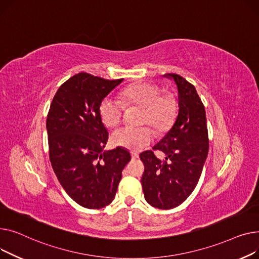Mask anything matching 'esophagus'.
Returning <instances> with one entry per match:
<instances>
[{"label":"esophagus","instance_id":"34e87169","mask_svg":"<svg viewBox=\"0 0 259 259\" xmlns=\"http://www.w3.org/2000/svg\"><path fill=\"white\" fill-rule=\"evenodd\" d=\"M139 158V155L137 154V153H132V159L133 160H136V159H138Z\"/></svg>","mask_w":259,"mask_h":259}]
</instances>
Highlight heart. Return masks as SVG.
I'll return each instance as SVG.
<instances>
[{
  "label": "heart",
  "mask_w": 259,
  "mask_h": 259,
  "mask_svg": "<svg viewBox=\"0 0 259 259\" xmlns=\"http://www.w3.org/2000/svg\"><path fill=\"white\" fill-rule=\"evenodd\" d=\"M158 85L151 83H136L126 88L121 96L125 104L140 105L145 109L142 123H148L158 132L168 128L177 112V102L170 95L161 96ZM124 104L114 97L104 98L99 106V114L105 126L118 125L123 117ZM154 139L149 127L135 128L123 126L112 134V143L115 146L132 150H141Z\"/></svg>",
  "instance_id": "heart-1"
}]
</instances>
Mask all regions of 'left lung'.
Wrapping results in <instances>:
<instances>
[{
	"instance_id": "1",
	"label": "left lung",
	"mask_w": 259,
	"mask_h": 259,
	"mask_svg": "<svg viewBox=\"0 0 259 259\" xmlns=\"http://www.w3.org/2000/svg\"><path fill=\"white\" fill-rule=\"evenodd\" d=\"M178 90V116L171 128L154 146L140 154L144 163L141 179L146 202L159 209H171L183 203L200 180L208 155L209 141L205 108L195 88L178 74H165Z\"/></svg>"
}]
</instances>
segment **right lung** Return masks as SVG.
Listing matches in <instances>:
<instances>
[{
    "label": "right lung",
    "mask_w": 259,
    "mask_h": 259,
    "mask_svg": "<svg viewBox=\"0 0 259 259\" xmlns=\"http://www.w3.org/2000/svg\"><path fill=\"white\" fill-rule=\"evenodd\" d=\"M123 79L78 73L59 87L47 117L49 157L60 185L80 206L100 209L115 199L130 151L104 150L109 132L99 106Z\"/></svg>",
    "instance_id": "obj_1"
}]
</instances>
